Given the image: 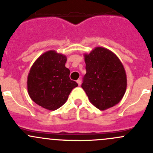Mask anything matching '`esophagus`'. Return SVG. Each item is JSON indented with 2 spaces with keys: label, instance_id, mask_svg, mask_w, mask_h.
Returning <instances> with one entry per match:
<instances>
[{
  "label": "esophagus",
  "instance_id": "obj_1",
  "mask_svg": "<svg viewBox=\"0 0 153 153\" xmlns=\"http://www.w3.org/2000/svg\"><path fill=\"white\" fill-rule=\"evenodd\" d=\"M77 83H78V85L80 86L81 84V79H78V80H77Z\"/></svg>",
  "mask_w": 153,
  "mask_h": 153
}]
</instances>
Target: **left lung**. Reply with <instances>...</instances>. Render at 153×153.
<instances>
[{"instance_id": "1", "label": "left lung", "mask_w": 153, "mask_h": 153, "mask_svg": "<svg viewBox=\"0 0 153 153\" xmlns=\"http://www.w3.org/2000/svg\"><path fill=\"white\" fill-rule=\"evenodd\" d=\"M86 73L81 87L89 101L100 110L118 104L126 92L127 80L121 61L104 47L94 48L84 53Z\"/></svg>"}]
</instances>
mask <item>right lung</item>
<instances>
[{
    "label": "right lung",
    "instance_id": "add662e5",
    "mask_svg": "<svg viewBox=\"0 0 153 153\" xmlns=\"http://www.w3.org/2000/svg\"><path fill=\"white\" fill-rule=\"evenodd\" d=\"M67 56L55 50L43 53L34 62L27 77V90L31 99L48 110H55L67 101L72 89L78 86L69 78L65 67Z\"/></svg>",
    "mask_w": 153,
    "mask_h": 153
}]
</instances>
